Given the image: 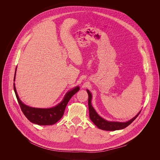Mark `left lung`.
I'll list each match as a JSON object with an SVG mask.
<instances>
[{
    "mask_svg": "<svg viewBox=\"0 0 160 160\" xmlns=\"http://www.w3.org/2000/svg\"><path fill=\"white\" fill-rule=\"evenodd\" d=\"M88 93V107L89 112V118L93 123L99 128L105 131H115L122 129L128 127L132 122H133L140 114L141 110L136 114L134 118L127 122H116V121H108L101 118L99 114L97 113L96 110L92 107L91 104L92 93L88 89H86Z\"/></svg>",
    "mask_w": 160,
    "mask_h": 160,
    "instance_id": "1",
    "label": "left lung"
}]
</instances>
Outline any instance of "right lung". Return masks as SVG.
<instances>
[{
    "label": "right lung",
    "instance_id": "add662e5",
    "mask_svg": "<svg viewBox=\"0 0 160 160\" xmlns=\"http://www.w3.org/2000/svg\"><path fill=\"white\" fill-rule=\"evenodd\" d=\"M16 71L17 68L15 69L14 82H15ZM79 89L80 88L76 86L67 92L61 102L53 107L47 108H35L24 104L20 100L16 91L15 83H14V90L15 95L23 114L29 121L39 125H52L58 122L62 118L69 99L79 91Z\"/></svg>",
    "mask_w": 160,
    "mask_h": 160
}]
</instances>
